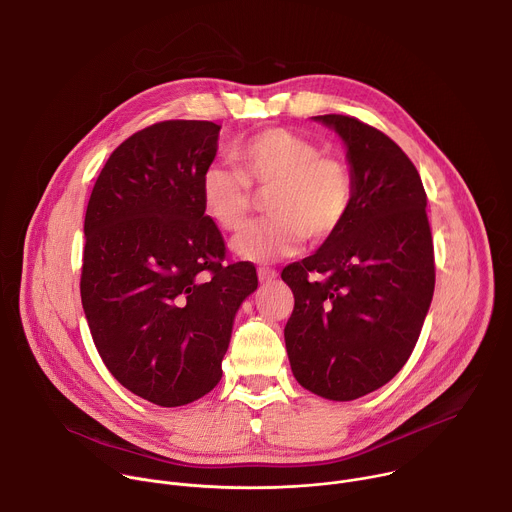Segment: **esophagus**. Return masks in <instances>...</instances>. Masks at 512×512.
<instances>
[{
    "mask_svg": "<svg viewBox=\"0 0 512 512\" xmlns=\"http://www.w3.org/2000/svg\"><path fill=\"white\" fill-rule=\"evenodd\" d=\"M257 275H259V281H261V283H267V281H271V279L277 277V271L271 269V267H259V269H257Z\"/></svg>",
    "mask_w": 512,
    "mask_h": 512,
    "instance_id": "obj_1",
    "label": "esophagus"
}]
</instances>
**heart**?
<instances>
[{"mask_svg":"<svg viewBox=\"0 0 512 512\" xmlns=\"http://www.w3.org/2000/svg\"><path fill=\"white\" fill-rule=\"evenodd\" d=\"M236 168L212 164L200 180V200L223 231H241L253 208V188L267 194L261 223L235 239L233 251L249 261L271 263L294 255L306 239L334 237L352 208L350 168L320 145L283 127L265 129L233 150Z\"/></svg>","mask_w":512,"mask_h":512,"instance_id":"1","label":"heart"}]
</instances>
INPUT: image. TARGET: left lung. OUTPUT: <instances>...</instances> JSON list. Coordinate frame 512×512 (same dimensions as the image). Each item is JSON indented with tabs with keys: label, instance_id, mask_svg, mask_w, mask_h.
Masks as SVG:
<instances>
[{
	"label": "left lung",
	"instance_id": "left-lung-1",
	"mask_svg": "<svg viewBox=\"0 0 512 512\" xmlns=\"http://www.w3.org/2000/svg\"><path fill=\"white\" fill-rule=\"evenodd\" d=\"M314 119L342 137L354 198L340 231L281 271L296 300L283 336L304 389L352 401L403 369L427 316L435 285L427 194L383 131L348 115Z\"/></svg>",
	"mask_w": 512,
	"mask_h": 512
}]
</instances>
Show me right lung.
I'll return each mask as SVG.
<instances>
[{
  "instance_id": "add662e5",
  "label": "right lung",
  "mask_w": 512,
  "mask_h": 512,
  "mask_svg": "<svg viewBox=\"0 0 512 512\" xmlns=\"http://www.w3.org/2000/svg\"><path fill=\"white\" fill-rule=\"evenodd\" d=\"M221 125L160 121L109 156L89 198L81 300L109 373L137 397L180 407L223 377L233 320L257 289L227 263L200 180Z\"/></svg>"
}]
</instances>
